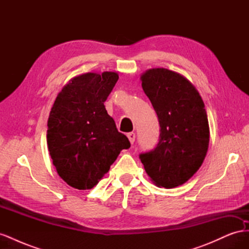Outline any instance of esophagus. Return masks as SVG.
<instances>
[{"mask_svg":"<svg viewBox=\"0 0 249 249\" xmlns=\"http://www.w3.org/2000/svg\"><path fill=\"white\" fill-rule=\"evenodd\" d=\"M126 136H127V138H129V140H130V142L132 143H134V141H135V137H136V135H135V133H133V132H131V133H127L126 134Z\"/></svg>","mask_w":249,"mask_h":249,"instance_id":"34e87169","label":"esophagus"}]
</instances>
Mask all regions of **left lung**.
<instances>
[{
	"label": "left lung",
	"instance_id": "left-lung-1",
	"mask_svg": "<svg viewBox=\"0 0 249 249\" xmlns=\"http://www.w3.org/2000/svg\"><path fill=\"white\" fill-rule=\"evenodd\" d=\"M140 79L161 127L158 145L140 160L156 186L170 189L191 178L205 160L210 141L205 104L178 72L150 69Z\"/></svg>",
	"mask_w": 249,
	"mask_h": 249
}]
</instances>
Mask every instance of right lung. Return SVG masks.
Listing matches in <instances>:
<instances>
[{
	"label": "right lung",
	"instance_id": "1",
	"mask_svg": "<svg viewBox=\"0 0 249 249\" xmlns=\"http://www.w3.org/2000/svg\"><path fill=\"white\" fill-rule=\"evenodd\" d=\"M117 80L115 71L80 74L64 85L51 109L47 142L53 165L76 189L97 185L120 152L131 146L104 105Z\"/></svg>",
	"mask_w": 249,
	"mask_h": 249
}]
</instances>
